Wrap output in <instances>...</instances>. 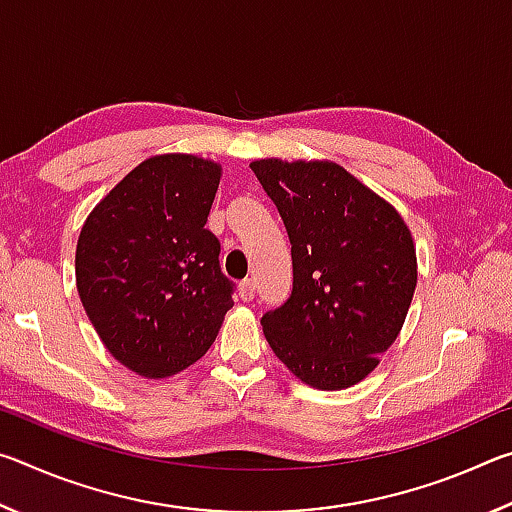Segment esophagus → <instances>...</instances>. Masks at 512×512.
Returning a JSON list of instances; mask_svg holds the SVG:
<instances>
[{"label": "esophagus", "mask_w": 512, "mask_h": 512, "mask_svg": "<svg viewBox=\"0 0 512 512\" xmlns=\"http://www.w3.org/2000/svg\"><path fill=\"white\" fill-rule=\"evenodd\" d=\"M239 298L244 302H250L255 298V280H244L239 284Z\"/></svg>", "instance_id": "esophagus-1"}]
</instances>
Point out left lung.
Returning <instances> with one entry per match:
<instances>
[{"label":"left lung","instance_id":"8db88e82","mask_svg":"<svg viewBox=\"0 0 512 512\" xmlns=\"http://www.w3.org/2000/svg\"><path fill=\"white\" fill-rule=\"evenodd\" d=\"M289 232L293 291L262 318L275 357L318 391L379 366L409 314L418 257L400 212L332 160L250 162Z\"/></svg>","mask_w":512,"mask_h":512}]
</instances>
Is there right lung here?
Listing matches in <instances>:
<instances>
[{
  "instance_id": "right-lung-1",
  "label": "right lung",
  "mask_w": 512,
  "mask_h": 512,
  "mask_svg": "<svg viewBox=\"0 0 512 512\" xmlns=\"http://www.w3.org/2000/svg\"><path fill=\"white\" fill-rule=\"evenodd\" d=\"M219 183V162L151 155L83 223V309L106 350L140 377L164 379L196 363L235 305L219 239L205 228Z\"/></svg>"
}]
</instances>
